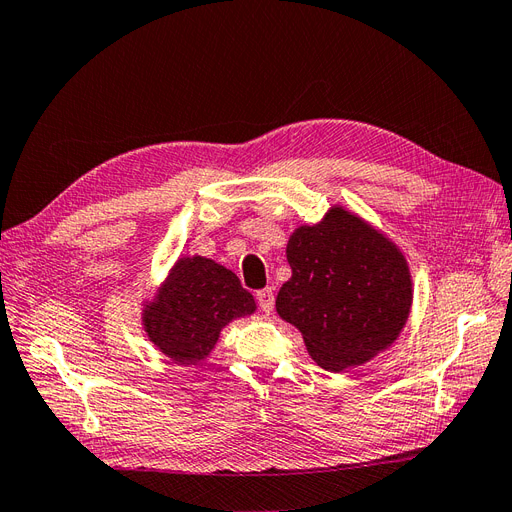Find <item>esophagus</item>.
I'll list each match as a JSON object with an SVG mask.
<instances>
[{
    "mask_svg": "<svg viewBox=\"0 0 512 512\" xmlns=\"http://www.w3.org/2000/svg\"><path fill=\"white\" fill-rule=\"evenodd\" d=\"M256 301H258V307L262 309V312L269 314L273 309V303H275V297H273V290L271 288H262L256 292Z\"/></svg>",
    "mask_w": 512,
    "mask_h": 512,
    "instance_id": "esophagus-1",
    "label": "esophagus"
}]
</instances>
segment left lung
Returning a JSON list of instances; mask_svg holds the SVG:
<instances>
[{"label": "left lung", "mask_w": 512, "mask_h": 512, "mask_svg": "<svg viewBox=\"0 0 512 512\" xmlns=\"http://www.w3.org/2000/svg\"><path fill=\"white\" fill-rule=\"evenodd\" d=\"M292 277L275 299L277 314L303 335L312 359L331 371L369 361L391 346L412 305L404 256L344 209L288 241Z\"/></svg>", "instance_id": "1"}]
</instances>
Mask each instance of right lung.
<instances>
[{
  "instance_id": "obj_1",
  "label": "right lung",
  "mask_w": 512,
  "mask_h": 512,
  "mask_svg": "<svg viewBox=\"0 0 512 512\" xmlns=\"http://www.w3.org/2000/svg\"><path fill=\"white\" fill-rule=\"evenodd\" d=\"M256 309L239 277L209 258H183L145 312V331L168 359L196 365L218 342L224 324Z\"/></svg>"
}]
</instances>
